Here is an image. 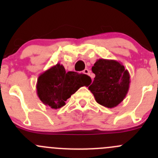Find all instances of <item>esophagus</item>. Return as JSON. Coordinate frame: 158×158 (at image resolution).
<instances>
[{
	"instance_id": "1",
	"label": "esophagus",
	"mask_w": 158,
	"mask_h": 158,
	"mask_svg": "<svg viewBox=\"0 0 158 158\" xmlns=\"http://www.w3.org/2000/svg\"><path fill=\"white\" fill-rule=\"evenodd\" d=\"M91 71L88 69H85L83 70V73L84 74H86V75H90Z\"/></svg>"
}]
</instances>
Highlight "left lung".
<instances>
[{
	"label": "left lung",
	"mask_w": 158,
	"mask_h": 158,
	"mask_svg": "<svg viewBox=\"0 0 158 158\" xmlns=\"http://www.w3.org/2000/svg\"><path fill=\"white\" fill-rule=\"evenodd\" d=\"M95 77L89 89L98 104L114 108L126 96L130 84V75L122 63L99 59L92 67Z\"/></svg>",
	"instance_id": "1"
}]
</instances>
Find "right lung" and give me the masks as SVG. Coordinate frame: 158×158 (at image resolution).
Here are the masks:
<instances>
[{
    "instance_id": "right-lung-1",
    "label": "right lung",
    "mask_w": 158,
    "mask_h": 158,
    "mask_svg": "<svg viewBox=\"0 0 158 158\" xmlns=\"http://www.w3.org/2000/svg\"><path fill=\"white\" fill-rule=\"evenodd\" d=\"M91 78L85 74L67 72L57 63L40 74L36 83V92L40 101L51 109H57L82 86H88Z\"/></svg>"
}]
</instances>
